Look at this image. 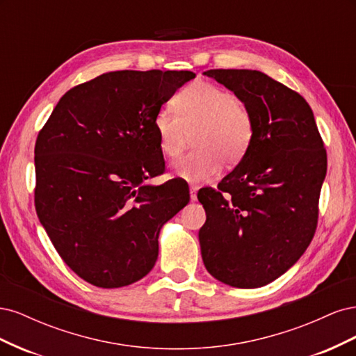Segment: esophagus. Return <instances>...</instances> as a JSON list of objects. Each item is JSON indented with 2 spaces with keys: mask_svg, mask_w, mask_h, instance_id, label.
Masks as SVG:
<instances>
[{
  "mask_svg": "<svg viewBox=\"0 0 356 356\" xmlns=\"http://www.w3.org/2000/svg\"><path fill=\"white\" fill-rule=\"evenodd\" d=\"M190 200L191 202L197 200V187H195V186L190 187Z\"/></svg>",
  "mask_w": 356,
  "mask_h": 356,
  "instance_id": "obj_1",
  "label": "esophagus"
}]
</instances>
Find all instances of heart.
Returning <instances> with one entry per match:
<instances>
[{"label": "heart", "instance_id": "b5f03b06", "mask_svg": "<svg viewBox=\"0 0 356 356\" xmlns=\"http://www.w3.org/2000/svg\"><path fill=\"white\" fill-rule=\"evenodd\" d=\"M175 108L163 106L154 115L161 154L177 159L193 136L195 152L174 165L175 175L193 184L217 177L222 166L239 161L254 138V118L236 96L211 83L190 84L175 99Z\"/></svg>", "mask_w": 356, "mask_h": 356}]
</instances>
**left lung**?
<instances>
[{
  "label": "left lung",
  "instance_id": "1",
  "mask_svg": "<svg viewBox=\"0 0 356 356\" xmlns=\"http://www.w3.org/2000/svg\"><path fill=\"white\" fill-rule=\"evenodd\" d=\"M254 118L246 154L217 188L197 199L203 264L222 284L258 288L297 263L314 239L327 152L314 113L300 93L264 72L209 70Z\"/></svg>",
  "mask_w": 356,
  "mask_h": 356
}]
</instances>
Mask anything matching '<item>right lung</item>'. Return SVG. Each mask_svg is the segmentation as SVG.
<instances>
[{"label": "right lung", "instance_id": "add662e5", "mask_svg": "<svg viewBox=\"0 0 356 356\" xmlns=\"http://www.w3.org/2000/svg\"><path fill=\"white\" fill-rule=\"evenodd\" d=\"M191 71H114L59 99L35 143V209L71 270L99 288L143 279L156 264L159 233L190 200L163 174L154 115Z\"/></svg>", "mask_w": 356, "mask_h": 356}]
</instances>
